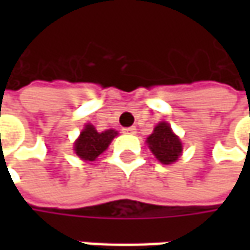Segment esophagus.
<instances>
[{
	"label": "esophagus",
	"mask_w": 250,
	"mask_h": 250,
	"mask_svg": "<svg viewBox=\"0 0 250 250\" xmlns=\"http://www.w3.org/2000/svg\"><path fill=\"white\" fill-rule=\"evenodd\" d=\"M124 133H128V135H135L136 133V128L135 126H129V128H124L122 129Z\"/></svg>",
	"instance_id": "34e87169"
}]
</instances>
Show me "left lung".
<instances>
[{
  "label": "left lung",
  "instance_id": "left-lung-1",
  "mask_svg": "<svg viewBox=\"0 0 250 250\" xmlns=\"http://www.w3.org/2000/svg\"><path fill=\"white\" fill-rule=\"evenodd\" d=\"M147 143L153 154L163 164H171L177 161L182 151L181 140L174 135L167 122H160L154 128V132L147 138Z\"/></svg>",
  "mask_w": 250,
  "mask_h": 250
}]
</instances>
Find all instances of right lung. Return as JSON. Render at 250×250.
<instances>
[{
    "label": "right lung",
    "mask_w": 250,
    "mask_h": 250,
    "mask_svg": "<svg viewBox=\"0 0 250 250\" xmlns=\"http://www.w3.org/2000/svg\"><path fill=\"white\" fill-rule=\"evenodd\" d=\"M114 136H117L115 130L110 129L100 133L93 125H86L75 143V153L84 161H94L108 147Z\"/></svg>",
    "instance_id": "right-lung-1"
}]
</instances>
